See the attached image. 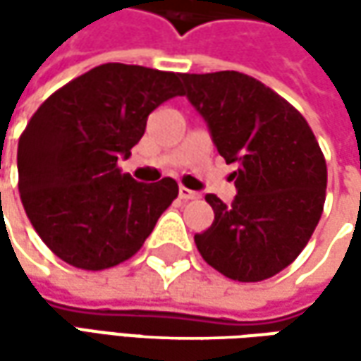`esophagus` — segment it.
Returning a JSON list of instances; mask_svg holds the SVG:
<instances>
[{
    "instance_id": "34e87169",
    "label": "esophagus",
    "mask_w": 361,
    "mask_h": 361,
    "mask_svg": "<svg viewBox=\"0 0 361 361\" xmlns=\"http://www.w3.org/2000/svg\"><path fill=\"white\" fill-rule=\"evenodd\" d=\"M178 195H180L183 201H192V199H199V197H201L199 192H195V190H190V188L187 187L178 188Z\"/></svg>"
}]
</instances>
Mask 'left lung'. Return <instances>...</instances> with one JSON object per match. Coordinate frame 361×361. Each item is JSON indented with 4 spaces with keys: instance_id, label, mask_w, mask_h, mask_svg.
Returning a JSON list of instances; mask_svg holds the SVG:
<instances>
[{
    "instance_id": "1",
    "label": "left lung",
    "mask_w": 361,
    "mask_h": 361,
    "mask_svg": "<svg viewBox=\"0 0 361 361\" xmlns=\"http://www.w3.org/2000/svg\"><path fill=\"white\" fill-rule=\"evenodd\" d=\"M180 78L219 154L237 166L231 204L204 197L215 221L195 235L197 249L229 279H269L295 261L319 223L327 187L322 148L298 110L255 78L229 70Z\"/></svg>"
}]
</instances>
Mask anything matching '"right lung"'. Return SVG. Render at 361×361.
<instances>
[{
	"mask_svg": "<svg viewBox=\"0 0 361 361\" xmlns=\"http://www.w3.org/2000/svg\"><path fill=\"white\" fill-rule=\"evenodd\" d=\"M180 76L102 63L68 82L35 110L20 136L18 174L25 215L42 241L78 269L130 259L178 195L176 180L122 174L148 114L183 94Z\"/></svg>",
	"mask_w": 361,
	"mask_h": 361,
	"instance_id": "add662e5",
	"label": "right lung"
}]
</instances>
